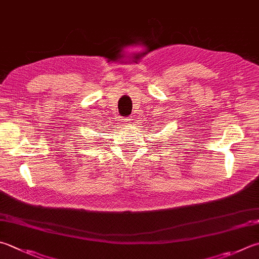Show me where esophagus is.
<instances>
[{
	"label": "esophagus",
	"mask_w": 259,
	"mask_h": 259,
	"mask_svg": "<svg viewBox=\"0 0 259 259\" xmlns=\"http://www.w3.org/2000/svg\"><path fill=\"white\" fill-rule=\"evenodd\" d=\"M121 120H123V123H124L125 125H130L132 118H130V117H127V118H123Z\"/></svg>",
	"instance_id": "1"
}]
</instances>
